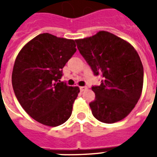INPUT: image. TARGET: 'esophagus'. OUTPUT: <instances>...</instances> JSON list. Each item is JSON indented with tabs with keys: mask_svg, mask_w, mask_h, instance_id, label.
<instances>
[{
	"mask_svg": "<svg viewBox=\"0 0 157 157\" xmlns=\"http://www.w3.org/2000/svg\"><path fill=\"white\" fill-rule=\"evenodd\" d=\"M86 89H87V86H80V90H81L82 92L85 91V90H86Z\"/></svg>",
	"mask_w": 157,
	"mask_h": 157,
	"instance_id": "34e87169",
	"label": "esophagus"
}]
</instances>
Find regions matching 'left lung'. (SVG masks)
<instances>
[{
    "instance_id": "1",
    "label": "left lung",
    "mask_w": 157,
    "mask_h": 157,
    "mask_svg": "<svg viewBox=\"0 0 157 157\" xmlns=\"http://www.w3.org/2000/svg\"><path fill=\"white\" fill-rule=\"evenodd\" d=\"M77 48L101 85L92 86L95 99L89 103L98 120L113 124L130 113L141 96L144 70L140 58L128 42L107 31L75 39Z\"/></svg>"
}]
</instances>
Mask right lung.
<instances>
[{
  "label": "right lung",
  "instance_id": "add662e5",
  "mask_svg": "<svg viewBox=\"0 0 157 157\" xmlns=\"http://www.w3.org/2000/svg\"><path fill=\"white\" fill-rule=\"evenodd\" d=\"M75 46L73 39L45 33L27 43L16 58L12 75L15 95L26 113L42 124L59 126L71 115L80 89L59 79Z\"/></svg>",
  "mask_w": 157,
  "mask_h": 157
}]
</instances>
